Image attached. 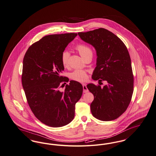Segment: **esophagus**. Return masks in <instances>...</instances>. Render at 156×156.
Masks as SVG:
<instances>
[{
  "instance_id": "obj_1",
  "label": "esophagus",
  "mask_w": 156,
  "mask_h": 156,
  "mask_svg": "<svg viewBox=\"0 0 156 156\" xmlns=\"http://www.w3.org/2000/svg\"><path fill=\"white\" fill-rule=\"evenodd\" d=\"M83 92H84V93H86V92H89V90H88V89H87L86 85L84 84H83Z\"/></svg>"
}]
</instances>
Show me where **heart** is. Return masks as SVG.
Masks as SVG:
<instances>
[{
	"label": "heart",
	"instance_id": "heart-1",
	"mask_svg": "<svg viewBox=\"0 0 156 156\" xmlns=\"http://www.w3.org/2000/svg\"><path fill=\"white\" fill-rule=\"evenodd\" d=\"M76 48L79 52L81 56L84 58L86 56L89 54L92 55L93 52L92 49L87 45L83 44H79L76 46ZM70 58V52L67 50H64L62 51L61 55V62L64 67H67L69 64ZM70 77L73 80L79 82H85L88 80V74L86 72L82 70H75L70 74Z\"/></svg>",
	"mask_w": 156,
	"mask_h": 156
}]
</instances>
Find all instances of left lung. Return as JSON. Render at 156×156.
<instances>
[{"mask_svg":"<svg viewBox=\"0 0 156 156\" xmlns=\"http://www.w3.org/2000/svg\"><path fill=\"white\" fill-rule=\"evenodd\" d=\"M78 35L96 50L92 79L107 82L103 87L92 83L87 85L94 96L92 114L101 121L114 120L125 112L134 91V76L127 48L114 34L102 28Z\"/></svg>","mask_w":156,"mask_h":156,"instance_id":"1","label":"left lung"}]
</instances>
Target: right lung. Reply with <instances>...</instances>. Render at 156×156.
Returning <instances> with one entry per match:
<instances>
[{"label": "right lung", "mask_w": 156, "mask_h": 156, "mask_svg": "<svg viewBox=\"0 0 156 156\" xmlns=\"http://www.w3.org/2000/svg\"><path fill=\"white\" fill-rule=\"evenodd\" d=\"M76 33L49 35L28 48L23 60L22 84L27 102L35 116L44 124L60 127L74 117L75 105L80 99L83 86L61 76L64 66L61 55Z\"/></svg>", "instance_id": "add662e5"}]
</instances>
